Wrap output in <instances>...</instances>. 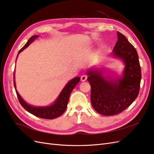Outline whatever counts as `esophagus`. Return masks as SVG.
I'll return each instance as SVG.
<instances>
[{"label": "esophagus", "mask_w": 154, "mask_h": 154, "mask_svg": "<svg viewBox=\"0 0 154 154\" xmlns=\"http://www.w3.org/2000/svg\"><path fill=\"white\" fill-rule=\"evenodd\" d=\"M87 78V77L86 75H82V76H81V80H82V82H85V81H86Z\"/></svg>", "instance_id": "obj_1"}]
</instances>
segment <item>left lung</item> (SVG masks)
I'll return each instance as SVG.
<instances>
[{
  "label": "left lung",
  "instance_id": "1",
  "mask_svg": "<svg viewBox=\"0 0 154 154\" xmlns=\"http://www.w3.org/2000/svg\"><path fill=\"white\" fill-rule=\"evenodd\" d=\"M118 36L113 54L125 63L123 77L117 81H109L101 72H87L92 106L104 116L118 114L128 108L136 99L140 88L141 70L137 51L125 35L118 32Z\"/></svg>",
  "mask_w": 154,
  "mask_h": 154
}]
</instances>
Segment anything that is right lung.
<instances>
[{
  "instance_id": "add662e5",
  "label": "right lung",
  "mask_w": 154,
  "mask_h": 154,
  "mask_svg": "<svg viewBox=\"0 0 154 154\" xmlns=\"http://www.w3.org/2000/svg\"><path fill=\"white\" fill-rule=\"evenodd\" d=\"M38 36L37 35L31 36L24 47L20 49L18 53H20L22 50H24L25 48H26L27 46L31 44V42H32L35 38H38ZM14 75H15V72H14L13 74L14 87H15V88L18 101H19L20 105L23 106V108L26 109L27 112H29V113L36 116V117L47 119H53L56 118H58L66 111L70 94H71L73 88L75 87V86L80 81V77L74 78L72 80L70 81L66 85V87H64L63 91L61 92V94H60L58 99L54 102V103L53 105H51L47 107H36L27 104L26 102L22 100L19 94H18V92L16 90L15 76Z\"/></svg>"
}]
</instances>
